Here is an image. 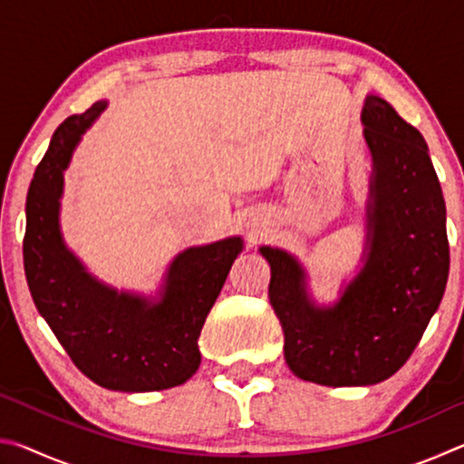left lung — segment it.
I'll return each mask as SVG.
<instances>
[{
  "label": "left lung",
  "mask_w": 464,
  "mask_h": 464,
  "mask_svg": "<svg viewBox=\"0 0 464 464\" xmlns=\"http://www.w3.org/2000/svg\"><path fill=\"white\" fill-rule=\"evenodd\" d=\"M362 122L374 163L368 256L340 301L315 307L295 257L260 249L286 364L325 387H364L395 374L442 301L450 268L446 204L421 132L379 96L366 98Z\"/></svg>",
  "instance_id": "obj_1"
}]
</instances>
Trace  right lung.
<instances>
[{"label": "right lung", "instance_id": "right-lung-1", "mask_svg": "<svg viewBox=\"0 0 464 464\" xmlns=\"http://www.w3.org/2000/svg\"><path fill=\"white\" fill-rule=\"evenodd\" d=\"M69 116L54 130L26 196L24 272L36 309L69 358L110 391L171 389L198 371V337L227 280L241 239L231 237L179 254L160 303L119 295L93 280L63 246L59 198L63 171L82 132L104 110Z\"/></svg>", "mask_w": 464, "mask_h": 464}]
</instances>
